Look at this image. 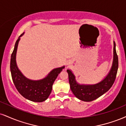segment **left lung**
Listing matches in <instances>:
<instances>
[{
    "label": "left lung",
    "instance_id": "left-lung-1",
    "mask_svg": "<svg viewBox=\"0 0 126 126\" xmlns=\"http://www.w3.org/2000/svg\"><path fill=\"white\" fill-rule=\"evenodd\" d=\"M119 67V60L116 53V43L114 42L113 62L112 67L107 76L100 82L95 84H80L75 79V76L70 70H67L70 89L79 99L84 101H92L107 92L114 83Z\"/></svg>",
    "mask_w": 126,
    "mask_h": 126
}]
</instances>
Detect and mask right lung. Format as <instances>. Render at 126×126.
I'll use <instances>...</instances> for the list:
<instances>
[{
	"label": "right lung",
	"mask_w": 126,
	"mask_h": 126,
	"mask_svg": "<svg viewBox=\"0 0 126 126\" xmlns=\"http://www.w3.org/2000/svg\"><path fill=\"white\" fill-rule=\"evenodd\" d=\"M16 40L15 48L10 59V72L13 83L20 94L26 99L34 102H42L45 101L50 94L52 86L57 76L64 68H56L51 71L45 78L39 80H32L26 78L18 69L16 61V51L20 37Z\"/></svg>",
	"instance_id": "add662e5"
}]
</instances>
